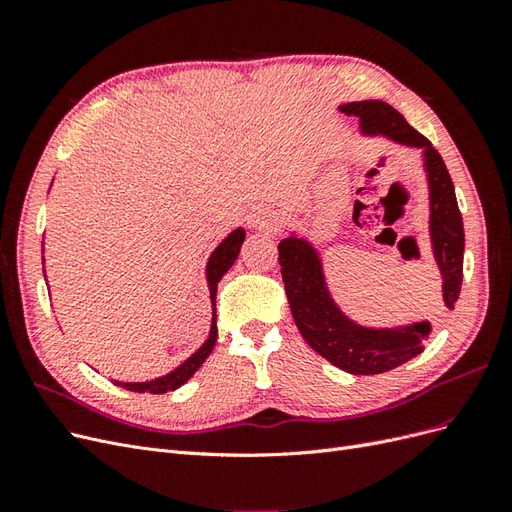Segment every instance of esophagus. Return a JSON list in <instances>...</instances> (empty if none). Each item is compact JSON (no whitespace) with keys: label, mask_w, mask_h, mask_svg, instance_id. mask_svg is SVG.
I'll list each match as a JSON object with an SVG mask.
<instances>
[{"label":"esophagus","mask_w":512,"mask_h":512,"mask_svg":"<svg viewBox=\"0 0 512 512\" xmlns=\"http://www.w3.org/2000/svg\"><path fill=\"white\" fill-rule=\"evenodd\" d=\"M273 222H275V218H273V213H269V211L258 213V215H254V218H252V226L260 228V230H271Z\"/></svg>","instance_id":"1"}]
</instances>
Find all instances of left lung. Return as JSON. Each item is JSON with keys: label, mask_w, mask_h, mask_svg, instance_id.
I'll list each match as a JSON object with an SVG mask.
<instances>
[{"label": "left lung", "mask_w": 512, "mask_h": 512, "mask_svg": "<svg viewBox=\"0 0 512 512\" xmlns=\"http://www.w3.org/2000/svg\"><path fill=\"white\" fill-rule=\"evenodd\" d=\"M339 111L361 119L365 134H384L393 141L425 149L431 203V243L444 280V305L455 309L463 282V220L455 185L436 147L416 132L393 106L380 100H363L339 106ZM277 260L294 324L309 348L335 367L354 376H374L408 363L425 348L431 324L418 322L401 329H363L339 312L329 290L318 254L312 245L288 237L277 245Z\"/></svg>", "instance_id": "8db88e82"}]
</instances>
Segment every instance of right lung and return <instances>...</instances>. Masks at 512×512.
<instances>
[{"label": "right lung", "instance_id": "1", "mask_svg": "<svg viewBox=\"0 0 512 512\" xmlns=\"http://www.w3.org/2000/svg\"><path fill=\"white\" fill-rule=\"evenodd\" d=\"M243 239H245V232L241 228H237L235 232H230V235L218 245V250H215L209 258L207 280H209V292H211V303H213V322H211V333H209L207 342L200 346V350H196L183 365H179L175 371H170L168 376H162V378L151 380V382H136V384L117 382L119 386H123V389H128V391H134V393L162 395V393L179 389L181 384H185L196 374V369L205 363V359L215 346V339H218V327H215V292H218V282L222 280L224 273L232 267V262L237 260Z\"/></svg>", "mask_w": 512, "mask_h": 512}]
</instances>
